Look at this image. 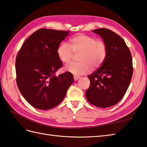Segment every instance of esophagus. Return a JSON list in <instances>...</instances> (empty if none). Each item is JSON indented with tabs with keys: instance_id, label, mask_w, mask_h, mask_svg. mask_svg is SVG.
<instances>
[{
	"instance_id": "34e87169",
	"label": "esophagus",
	"mask_w": 147,
	"mask_h": 147,
	"mask_svg": "<svg viewBox=\"0 0 147 147\" xmlns=\"http://www.w3.org/2000/svg\"><path fill=\"white\" fill-rule=\"evenodd\" d=\"M74 79L75 81H77V80H78L80 79V77H77V76H74Z\"/></svg>"
}]
</instances>
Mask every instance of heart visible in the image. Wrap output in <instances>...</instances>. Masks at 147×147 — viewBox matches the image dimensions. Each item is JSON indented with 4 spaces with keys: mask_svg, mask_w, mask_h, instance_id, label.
I'll use <instances>...</instances> for the list:
<instances>
[{
    "mask_svg": "<svg viewBox=\"0 0 147 147\" xmlns=\"http://www.w3.org/2000/svg\"><path fill=\"white\" fill-rule=\"evenodd\" d=\"M70 45L61 43L57 49L58 58L65 63L72 59L74 53H82L79 61L81 63H71L65 67L66 71L74 76H82L89 72L91 66L96 68L103 63L107 56V46L105 42L96 40L91 36L78 34L70 38Z\"/></svg>",
    "mask_w": 147,
    "mask_h": 147,
    "instance_id": "b5f03b06",
    "label": "heart"
}]
</instances>
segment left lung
I'll return each mask as SVG.
<instances>
[{
	"mask_svg": "<svg viewBox=\"0 0 147 147\" xmlns=\"http://www.w3.org/2000/svg\"><path fill=\"white\" fill-rule=\"evenodd\" d=\"M107 46V56L98 69L88 77L90 86L86 92L87 100L100 108L110 107L124 97L133 76L132 56L121 37L107 28L93 30Z\"/></svg>",
	"mask_w": 147,
	"mask_h": 147,
	"instance_id": "left-lung-1",
	"label": "left lung"
}]
</instances>
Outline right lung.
I'll list each match as a JSON object with an SVG mask.
<instances>
[{
	"mask_svg": "<svg viewBox=\"0 0 147 147\" xmlns=\"http://www.w3.org/2000/svg\"><path fill=\"white\" fill-rule=\"evenodd\" d=\"M68 34L69 31L39 29L25 40L18 53L17 85L24 98L36 109L56 107L74 82L73 75L68 71L55 75L63 66L57 49Z\"/></svg>",
	"mask_w": 147,
	"mask_h": 147,
	"instance_id": "obj_1",
	"label": "right lung"
}]
</instances>
